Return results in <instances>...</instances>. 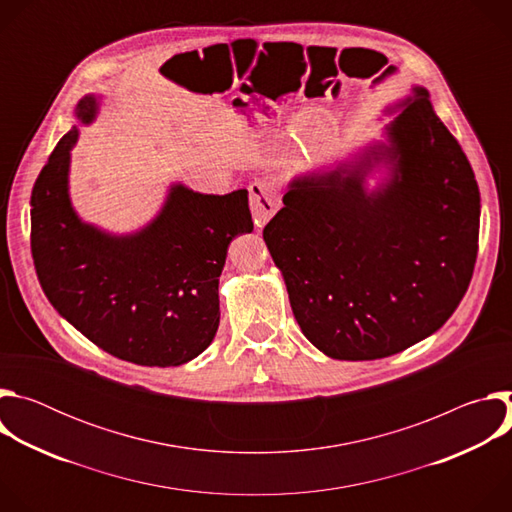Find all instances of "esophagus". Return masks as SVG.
<instances>
[{"instance_id": "esophagus-1", "label": "esophagus", "mask_w": 512, "mask_h": 512, "mask_svg": "<svg viewBox=\"0 0 512 512\" xmlns=\"http://www.w3.org/2000/svg\"><path fill=\"white\" fill-rule=\"evenodd\" d=\"M249 200H251V212L253 221L257 227H263L269 218L275 214L279 206V194L271 180L259 178L249 184Z\"/></svg>"}]
</instances>
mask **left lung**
<instances>
[{"mask_svg": "<svg viewBox=\"0 0 512 512\" xmlns=\"http://www.w3.org/2000/svg\"><path fill=\"white\" fill-rule=\"evenodd\" d=\"M356 162L289 184L263 229L304 336L326 356L375 360L440 330L470 285L480 192L423 87ZM379 161L392 178L367 193Z\"/></svg>", "mask_w": 512, "mask_h": 512, "instance_id": "left-lung-1", "label": "left lung"}]
</instances>
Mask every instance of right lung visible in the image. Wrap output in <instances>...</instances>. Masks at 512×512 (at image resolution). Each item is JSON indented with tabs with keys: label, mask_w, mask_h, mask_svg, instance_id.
<instances>
[{
	"label": "right lung",
	"mask_w": 512,
	"mask_h": 512,
	"mask_svg": "<svg viewBox=\"0 0 512 512\" xmlns=\"http://www.w3.org/2000/svg\"><path fill=\"white\" fill-rule=\"evenodd\" d=\"M97 99L77 117L91 123ZM72 127L50 154L30 198L32 257L54 310L105 352L141 367H178L208 348L221 308L218 277L237 235L251 233L247 190L225 196L172 186L139 233L113 237L83 223L68 198Z\"/></svg>",
	"instance_id": "right-lung-1"
}]
</instances>
